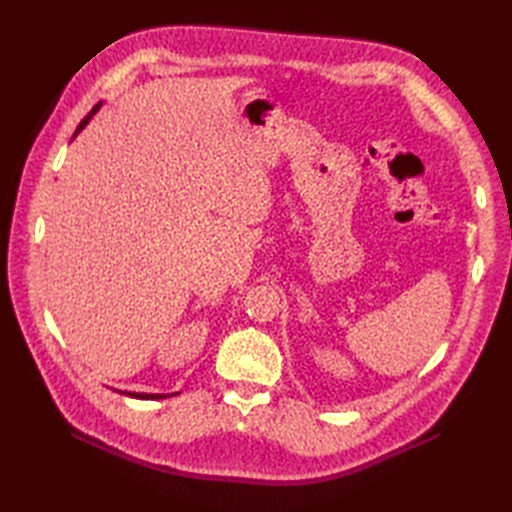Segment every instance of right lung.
Listing matches in <instances>:
<instances>
[{
    "label": "right lung",
    "mask_w": 512,
    "mask_h": 512,
    "mask_svg": "<svg viewBox=\"0 0 512 512\" xmlns=\"http://www.w3.org/2000/svg\"><path fill=\"white\" fill-rule=\"evenodd\" d=\"M99 107H101V103H96V105L92 107V112L83 118V121H81V125H79V127H76L74 136L79 134L81 129L90 123V118H92L96 112H99ZM123 394H125V396H132V398H140V400H160V398H167V396H169V394H136V391H123ZM171 396H173V394H171Z\"/></svg>",
    "instance_id": "add662e5"
}]
</instances>
